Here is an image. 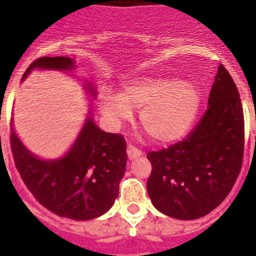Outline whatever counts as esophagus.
Wrapping results in <instances>:
<instances>
[{
  "instance_id": "obj_1",
  "label": "esophagus",
  "mask_w": 256,
  "mask_h": 256,
  "mask_svg": "<svg viewBox=\"0 0 256 256\" xmlns=\"http://www.w3.org/2000/svg\"><path fill=\"white\" fill-rule=\"evenodd\" d=\"M126 155H128V159L133 160L136 159V158H140V156L142 155V152L138 148H136L134 146H132V144H128V148H126Z\"/></svg>"
}]
</instances>
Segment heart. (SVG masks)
<instances>
[{
  "label": "heart",
  "mask_w": 256,
  "mask_h": 256,
  "mask_svg": "<svg viewBox=\"0 0 256 256\" xmlns=\"http://www.w3.org/2000/svg\"><path fill=\"white\" fill-rule=\"evenodd\" d=\"M100 106L106 122L112 126L130 120L133 108H141L140 122L151 138L170 144L192 130L201 108V92L191 82L144 76L123 84L122 94L104 88Z\"/></svg>",
  "instance_id": "heart-1"
}]
</instances>
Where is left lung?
<instances>
[{
  "mask_svg": "<svg viewBox=\"0 0 256 256\" xmlns=\"http://www.w3.org/2000/svg\"><path fill=\"white\" fill-rule=\"evenodd\" d=\"M244 132L240 94L227 69L219 65L208 110L195 130L170 148L148 154L152 166L148 192L154 206L182 220L216 209L241 170Z\"/></svg>",
  "mask_w": 256,
  "mask_h": 256,
  "instance_id": "left-lung-1",
  "label": "left lung"
}]
</instances>
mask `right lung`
Here are the masks:
<instances>
[{
  "instance_id": "obj_1",
  "label": "right lung",
  "mask_w": 256,
  "mask_h": 256,
  "mask_svg": "<svg viewBox=\"0 0 256 256\" xmlns=\"http://www.w3.org/2000/svg\"><path fill=\"white\" fill-rule=\"evenodd\" d=\"M34 69L73 72L76 61L65 56L37 58L22 80ZM83 87L90 96L96 97V87L91 82H84ZM126 148L120 134L106 133L97 126L92 108L72 148L58 159H42L29 151L11 122V150L20 177L40 204L62 218L88 220L110 210L126 172Z\"/></svg>"
}]
</instances>
